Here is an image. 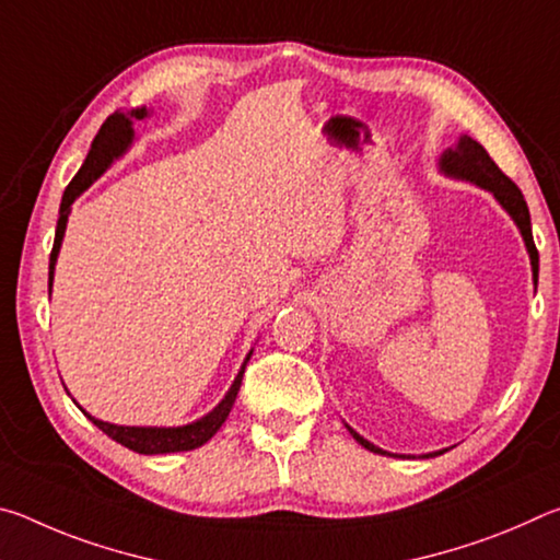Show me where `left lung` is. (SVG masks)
<instances>
[{
  "mask_svg": "<svg viewBox=\"0 0 560 560\" xmlns=\"http://www.w3.org/2000/svg\"><path fill=\"white\" fill-rule=\"evenodd\" d=\"M440 170L450 177L467 179V183L485 187L497 197V202L511 214V220L516 222V226L521 230V236H524L528 257H530V269H534V283H538V249L534 244V234H530V214H528L526 200H524V195H521V189L511 183V179L501 173L494 160L489 158L487 150L481 148L474 138L459 136L457 145L444 150L442 153ZM350 434H353L355 442L363 444L365 450L377 452V454H387L381 447H375V444L360 438L355 430H350ZM434 454H442V452H432V454H428V457H434Z\"/></svg>",
  "mask_w": 560,
  "mask_h": 560,
  "instance_id": "8db88e82",
  "label": "left lung"
}]
</instances>
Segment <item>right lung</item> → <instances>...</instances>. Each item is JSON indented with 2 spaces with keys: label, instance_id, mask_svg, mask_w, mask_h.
Here are the masks:
<instances>
[{
  "label": "right lung",
  "instance_id": "add662e5",
  "mask_svg": "<svg viewBox=\"0 0 560 560\" xmlns=\"http://www.w3.org/2000/svg\"><path fill=\"white\" fill-rule=\"evenodd\" d=\"M143 118H148V108H132L128 113H113V116H108L106 122L101 126L98 136L93 138L91 150H89L86 160H83L81 170L75 173L69 187H66V192L61 197L59 222H56L54 249L49 257V293H51L56 257H59L66 222H69V212H71L73 200L93 183V179H98L103 173H106L113 160H118L122 153H126L132 143V120H143ZM249 358H252V350H249V355L244 358L242 371L236 373L230 393L224 395V400L217 405L212 412H207L197 422L183 424V428H122V424H110V422L96 420V417H91L86 410H81V412L86 415L98 430L106 432L110 440H116L118 444H122V447H128L138 454H170V452L197 450V447H202L207 440H212L214 432L220 430L226 417H230V410L236 400V393H240V387H242V375H244L246 363H249Z\"/></svg>",
  "mask_w": 560,
  "mask_h": 560
}]
</instances>
